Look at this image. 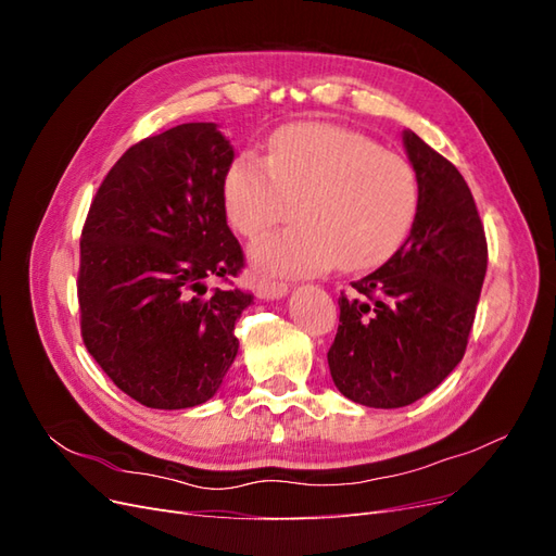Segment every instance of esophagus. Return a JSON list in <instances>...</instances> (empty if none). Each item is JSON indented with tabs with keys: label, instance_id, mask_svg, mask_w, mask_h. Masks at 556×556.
<instances>
[{
	"label": "esophagus",
	"instance_id": "obj_1",
	"mask_svg": "<svg viewBox=\"0 0 556 556\" xmlns=\"http://www.w3.org/2000/svg\"><path fill=\"white\" fill-rule=\"evenodd\" d=\"M255 292L260 299H282L290 292V288L285 282H271V280H260L255 285Z\"/></svg>",
	"mask_w": 556,
	"mask_h": 556
}]
</instances>
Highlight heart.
<instances>
[{
    "mask_svg": "<svg viewBox=\"0 0 556 556\" xmlns=\"http://www.w3.org/2000/svg\"><path fill=\"white\" fill-rule=\"evenodd\" d=\"M225 206L243 237H260L294 213L299 225L252 243L250 260L266 276H308L331 262L366 271L406 241L417 213L410 164L345 127H280L266 160L243 153L225 174Z\"/></svg>",
    "mask_w": 556,
    "mask_h": 556,
    "instance_id": "obj_1",
    "label": "heart"
}]
</instances>
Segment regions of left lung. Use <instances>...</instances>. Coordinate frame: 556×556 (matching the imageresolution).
I'll use <instances>...</instances> for the list:
<instances>
[{
    "label": "left lung",
    "mask_w": 556,
    "mask_h": 556,
    "mask_svg": "<svg viewBox=\"0 0 556 556\" xmlns=\"http://www.w3.org/2000/svg\"><path fill=\"white\" fill-rule=\"evenodd\" d=\"M403 148L417 178L410 233L339 299L327 352L339 392L368 408L410 406L454 371L486 274L484 229L464 176L410 129Z\"/></svg>",
    "instance_id": "8db88e82"
}]
</instances>
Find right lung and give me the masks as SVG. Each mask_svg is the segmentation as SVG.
I'll list each match as a JSON object with an SVG mask.
<instances>
[{
	"label": "right lung",
	"instance_id": "add662e5",
	"mask_svg": "<svg viewBox=\"0 0 556 556\" xmlns=\"http://www.w3.org/2000/svg\"><path fill=\"white\" fill-rule=\"evenodd\" d=\"M233 148L215 123H185L131 146L92 199L80 237L83 343L134 401L206 403L237 359L241 290L206 292L243 268L227 225Z\"/></svg>",
	"mask_w": 556,
	"mask_h": 556
}]
</instances>
